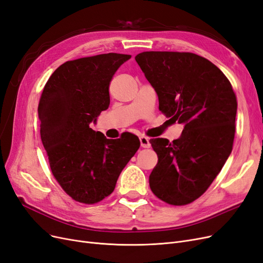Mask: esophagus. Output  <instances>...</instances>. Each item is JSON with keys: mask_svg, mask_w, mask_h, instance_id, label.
I'll return each instance as SVG.
<instances>
[{"mask_svg": "<svg viewBox=\"0 0 263 263\" xmlns=\"http://www.w3.org/2000/svg\"><path fill=\"white\" fill-rule=\"evenodd\" d=\"M140 144L142 148H150L151 147V143H150V139L146 136H140Z\"/></svg>", "mask_w": 263, "mask_h": 263, "instance_id": "34e87169", "label": "esophagus"}]
</instances>
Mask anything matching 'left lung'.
Listing matches in <instances>:
<instances>
[{"label":"left lung","mask_w":263,"mask_h":263,"mask_svg":"<svg viewBox=\"0 0 263 263\" xmlns=\"http://www.w3.org/2000/svg\"><path fill=\"white\" fill-rule=\"evenodd\" d=\"M159 97V110L185 124L170 142L150 139L158 163L149 185L162 201L192 203L210 187L233 149L237 100L223 71L190 52L149 51L135 58Z\"/></svg>","instance_id":"1"}]
</instances>
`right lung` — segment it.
Masks as SVG:
<instances>
[{"instance_id":"1","label":"right lung","mask_w":263,"mask_h":263,"mask_svg":"<svg viewBox=\"0 0 263 263\" xmlns=\"http://www.w3.org/2000/svg\"><path fill=\"white\" fill-rule=\"evenodd\" d=\"M130 58L106 53L67 61L43 88L38 105L41 140L54 178L75 201L93 204L110 196L140 147L134 134L106 139L89 126L110 105L111 80Z\"/></svg>"}]
</instances>
